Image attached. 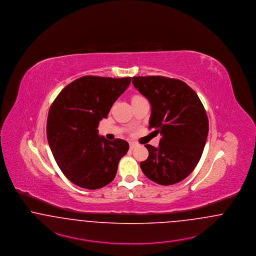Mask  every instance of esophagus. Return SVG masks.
<instances>
[{"mask_svg": "<svg viewBox=\"0 0 256 256\" xmlns=\"http://www.w3.org/2000/svg\"><path fill=\"white\" fill-rule=\"evenodd\" d=\"M129 145H130V149H134V148L136 146V144H134V142H130Z\"/></svg>", "mask_w": 256, "mask_h": 256, "instance_id": "34e87169", "label": "esophagus"}]
</instances>
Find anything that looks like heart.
<instances>
[{"mask_svg":"<svg viewBox=\"0 0 256 256\" xmlns=\"http://www.w3.org/2000/svg\"><path fill=\"white\" fill-rule=\"evenodd\" d=\"M134 98H136V96H134Z\"/></svg>","mask_w":256,"mask_h":256,"instance_id":"heart-1","label":"heart"}]
</instances>
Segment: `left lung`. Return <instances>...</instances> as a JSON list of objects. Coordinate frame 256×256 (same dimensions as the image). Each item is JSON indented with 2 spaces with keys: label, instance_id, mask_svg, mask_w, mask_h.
<instances>
[{
  "label": "left lung",
  "instance_id": "obj_1",
  "mask_svg": "<svg viewBox=\"0 0 256 256\" xmlns=\"http://www.w3.org/2000/svg\"><path fill=\"white\" fill-rule=\"evenodd\" d=\"M136 89L151 104L149 129L162 136L158 147L146 144L140 162L145 176L162 186L177 184L198 164L208 134V118L197 94L182 80L134 76Z\"/></svg>",
  "mask_w": 256,
  "mask_h": 256
}]
</instances>
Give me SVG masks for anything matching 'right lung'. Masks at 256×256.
Instances as JSON below:
<instances>
[{
	"mask_svg": "<svg viewBox=\"0 0 256 256\" xmlns=\"http://www.w3.org/2000/svg\"><path fill=\"white\" fill-rule=\"evenodd\" d=\"M130 82L131 78L82 76L62 90L50 108V150L63 174L80 188L92 190L110 184L129 149L123 140L100 136L98 127Z\"/></svg>",
	"mask_w": 256,
	"mask_h": 256,
	"instance_id": "1",
	"label": "right lung"
}]
</instances>
